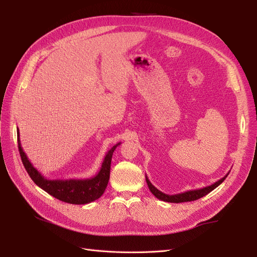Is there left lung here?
I'll list each match as a JSON object with an SVG mask.
<instances>
[{"label": "left lung", "mask_w": 257, "mask_h": 257, "mask_svg": "<svg viewBox=\"0 0 257 257\" xmlns=\"http://www.w3.org/2000/svg\"><path fill=\"white\" fill-rule=\"evenodd\" d=\"M229 173H227V175H225L222 179H220V180H217L216 182H214L213 184L211 185H208V186H205V188L203 189H198V190H191V191H186V192H183V193H179V194H175V195H168V194H165L161 192L160 190H158L155 186L149 181V179H148V177L146 176V181H147V184L148 186H149V190L151 191V193L153 194V195L163 200V201H167V203H185V201H192V200H196L198 198H201L206 196L208 193H210L211 191H213L216 186H219L225 179H226V177L228 176Z\"/></svg>", "instance_id": "1"}]
</instances>
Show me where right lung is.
<instances>
[{
    "instance_id": "right-lung-1",
    "label": "right lung",
    "mask_w": 257,
    "mask_h": 257,
    "mask_svg": "<svg viewBox=\"0 0 257 257\" xmlns=\"http://www.w3.org/2000/svg\"><path fill=\"white\" fill-rule=\"evenodd\" d=\"M19 136V130L17 128L18 149L20 152L23 166L27 169L29 176L34 181V183L40 186V188L43 189L45 192H47L51 196L56 197L59 200L73 205L89 204L98 199L103 195V193L107 188L108 181H109L112 154L115 150V148L121 143L114 145L111 149L106 153L99 172L94 177L87 179H66V180H61V179L45 178L32 164H31L27 154L22 149Z\"/></svg>"
}]
</instances>
